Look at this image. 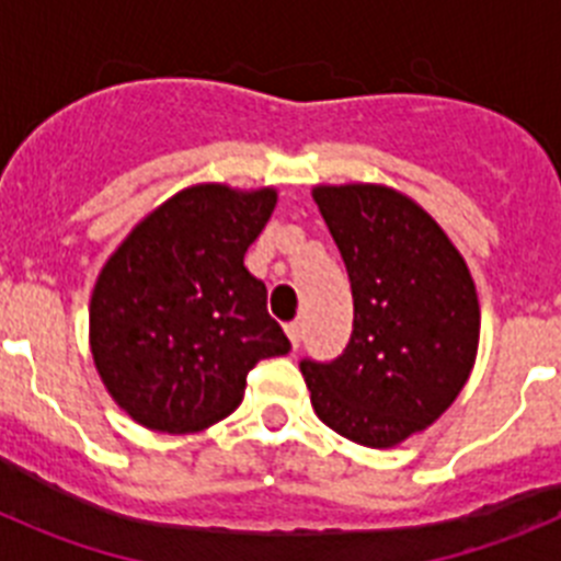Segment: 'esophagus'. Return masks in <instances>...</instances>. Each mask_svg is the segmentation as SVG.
<instances>
[{"instance_id":"esophagus-1","label":"esophagus","mask_w":561,"mask_h":561,"mask_svg":"<svg viewBox=\"0 0 561 561\" xmlns=\"http://www.w3.org/2000/svg\"><path fill=\"white\" fill-rule=\"evenodd\" d=\"M286 334H289L291 348H300V340H304V323H300V320L289 323V325H286Z\"/></svg>"}]
</instances>
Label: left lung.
I'll list each match as a JSON object with an SVG mask.
<instances>
[{
	"instance_id": "1",
	"label": "left lung",
	"mask_w": 561,
	"mask_h": 561,
	"mask_svg": "<svg viewBox=\"0 0 561 561\" xmlns=\"http://www.w3.org/2000/svg\"><path fill=\"white\" fill-rule=\"evenodd\" d=\"M314 202L336 241L354 331L336 359H304L311 408L342 438L396 447L430 427L472 374L480 306L447 232L385 185H320Z\"/></svg>"
}]
</instances>
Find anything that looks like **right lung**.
I'll list each match as a JSON object with an SVG mask.
<instances>
[{"label": "right lung", "mask_w": 561, "mask_h": 561, "mask_svg": "<svg viewBox=\"0 0 561 561\" xmlns=\"http://www.w3.org/2000/svg\"><path fill=\"white\" fill-rule=\"evenodd\" d=\"M275 187L193 185L148 213L98 275L89 345L112 399L137 424L196 433L241 404L247 374L289 354L247 247Z\"/></svg>", "instance_id": "add662e5"}]
</instances>
